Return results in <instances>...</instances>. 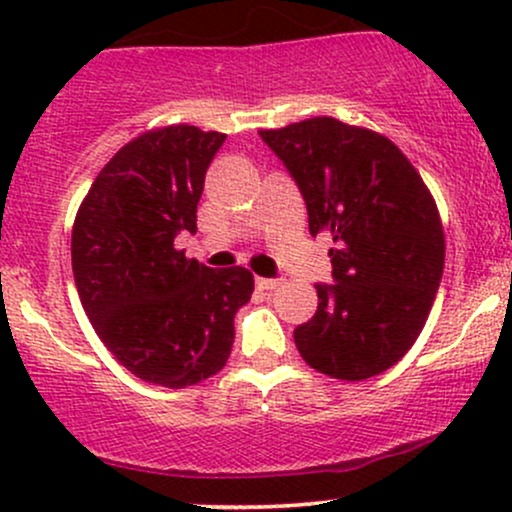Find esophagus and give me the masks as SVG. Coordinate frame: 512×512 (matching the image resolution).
<instances>
[{"label":"esophagus","instance_id":"obj_1","mask_svg":"<svg viewBox=\"0 0 512 512\" xmlns=\"http://www.w3.org/2000/svg\"><path fill=\"white\" fill-rule=\"evenodd\" d=\"M257 286L262 291H272L276 286H281V279H264V276H257Z\"/></svg>","mask_w":512,"mask_h":512}]
</instances>
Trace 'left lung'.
Listing matches in <instances>:
<instances>
[{
    "mask_svg": "<svg viewBox=\"0 0 512 512\" xmlns=\"http://www.w3.org/2000/svg\"><path fill=\"white\" fill-rule=\"evenodd\" d=\"M332 238V286L293 330L303 361L337 380L373 378L414 346L436 301L445 236L436 199L390 139L334 117L260 129Z\"/></svg>",
    "mask_w": 512,
    "mask_h": 512,
    "instance_id": "1",
    "label": "left lung"
}]
</instances>
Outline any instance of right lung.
I'll use <instances>...</instances> for the list:
<instances>
[{
  "label": "right lung",
  "mask_w": 512,
  "mask_h": 512,
  "mask_svg": "<svg viewBox=\"0 0 512 512\" xmlns=\"http://www.w3.org/2000/svg\"><path fill=\"white\" fill-rule=\"evenodd\" d=\"M226 134L156 127L122 146L76 211V291L101 342L129 373L170 390L226 366L233 317L250 301L245 267L211 269L175 248L197 231L204 175Z\"/></svg>",
  "instance_id": "add662e5"
}]
</instances>
